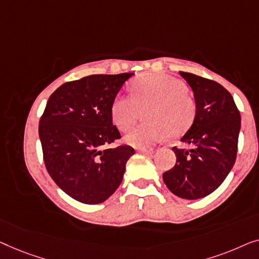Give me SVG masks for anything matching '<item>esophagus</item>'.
Masks as SVG:
<instances>
[{
	"label": "esophagus",
	"instance_id": "34e87169",
	"mask_svg": "<svg viewBox=\"0 0 259 259\" xmlns=\"http://www.w3.org/2000/svg\"><path fill=\"white\" fill-rule=\"evenodd\" d=\"M138 152H141V154H144V155H152L155 152L154 149H140Z\"/></svg>",
	"mask_w": 259,
	"mask_h": 259
}]
</instances>
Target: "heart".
I'll use <instances>...</instances> for the list:
<instances>
[{
    "mask_svg": "<svg viewBox=\"0 0 259 259\" xmlns=\"http://www.w3.org/2000/svg\"><path fill=\"white\" fill-rule=\"evenodd\" d=\"M144 110L147 121L125 135L135 148H148L190 128L196 115L194 98L180 79L164 74L143 75L131 83V96L118 95L111 104V117L119 130L133 128Z\"/></svg>",
    "mask_w": 259,
    "mask_h": 259,
    "instance_id": "heart-1",
    "label": "heart"
}]
</instances>
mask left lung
<instances>
[{
	"label": "left lung",
	"instance_id": "8db88e82",
	"mask_svg": "<svg viewBox=\"0 0 259 259\" xmlns=\"http://www.w3.org/2000/svg\"><path fill=\"white\" fill-rule=\"evenodd\" d=\"M180 75L190 85L196 104L194 122L181 138L191 148H172L176 164L163 174V181L178 197L199 199L216 190L235 164L240 115L220 83L191 72Z\"/></svg>",
	"mask_w": 259,
	"mask_h": 259
}]
</instances>
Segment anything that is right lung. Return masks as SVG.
Returning a JSON list of instances; mask_svg holds the SVG:
<instances>
[{
    "instance_id": "1",
    "label": "right lung",
    "mask_w": 259,
    "mask_h": 259,
    "mask_svg": "<svg viewBox=\"0 0 259 259\" xmlns=\"http://www.w3.org/2000/svg\"><path fill=\"white\" fill-rule=\"evenodd\" d=\"M133 75L85 76L62 84L47 102L38 126L46 167L76 201H107L121 184L126 162L135 154L129 145L107 148L121 137L112 124L111 104Z\"/></svg>"
}]
</instances>
